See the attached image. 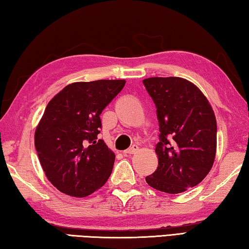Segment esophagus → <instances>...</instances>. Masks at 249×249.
Returning <instances> with one entry per match:
<instances>
[{"label":"esophagus","instance_id":"obj_1","mask_svg":"<svg viewBox=\"0 0 249 249\" xmlns=\"http://www.w3.org/2000/svg\"><path fill=\"white\" fill-rule=\"evenodd\" d=\"M137 150H138V146H137V145H133L132 147H129L128 149H126V150L124 151V154H126V155H132V154L136 153Z\"/></svg>","mask_w":249,"mask_h":249}]
</instances>
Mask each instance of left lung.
<instances>
[{
  "instance_id": "obj_1",
  "label": "left lung",
  "mask_w": 249,
  "mask_h": 249,
  "mask_svg": "<svg viewBox=\"0 0 249 249\" xmlns=\"http://www.w3.org/2000/svg\"><path fill=\"white\" fill-rule=\"evenodd\" d=\"M157 108L158 168L146 177L156 190L181 193L196 187L209 174L216 153V120L208 99L188 80H142Z\"/></svg>"
}]
</instances>
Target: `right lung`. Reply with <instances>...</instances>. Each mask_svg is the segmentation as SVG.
I'll use <instances>...</instances> for the list:
<instances>
[{"mask_svg": "<svg viewBox=\"0 0 249 249\" xmlns=\"http://www.w3.org/2000/svg\"><path fill=\"white\" fill-rule=\"evenodd\" d=\"M124 86L125 80L74 82L50 100L35 147L46 177L60 192L87 196L111 176L115 155L98 140L100 114Z\"/></svg>", "mask_w": 249, "mask_h": 249, "instance_id": "right-lung-1", "label": "right lung"}]
</instances>
